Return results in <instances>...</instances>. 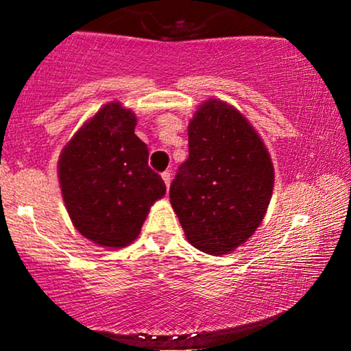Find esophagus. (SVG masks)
<instances>
[{
    "label": "esophagus",
    "instance_id": "esophagus-1",
    "mask_svg": "<svg viewBox=\"0 0 351 351\" xmlns=\"http://www.w3.org/2000/svg\"><path fill=\"white\" fill-rule=\"evenodd\" d=\"M162 178L165 181V184H167V188H170V183H171V173L170 171H165L162 175Z\"/></svg>",
    "mask_w": 351,
    "mask_h": 351
}]
</instances>
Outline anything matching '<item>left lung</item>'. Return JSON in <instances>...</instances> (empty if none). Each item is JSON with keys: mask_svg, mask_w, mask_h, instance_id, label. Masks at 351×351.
Wrapping results in <instances>:
<instances>
[{"mask_svg": "<svg viewBox=\"0 0 351 351\" xmlns=\"http://www.w3.org/2000/svg\"><path fill=\"white\" fill-rule=\"evenodd\" d=\"M188 143L170 203L189 244L213 256L228 254L264 219L274 188L271 156L249 120L219 99L195 112Z\"/></svg>", "mask_w": 351, "mask_h": 351, "instance_id": "8db88e82", "label": "left lung"}]
</instances>
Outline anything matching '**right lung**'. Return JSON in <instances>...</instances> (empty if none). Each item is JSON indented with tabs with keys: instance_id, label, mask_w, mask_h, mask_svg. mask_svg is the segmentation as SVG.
Masks as SVG:
<instances>
[{
	"instance_id": "add662e5",
	"label": "right lung",
	"mask_w": 351,
	"mask_h": 351,
	"mask_svg": "<svg viewBox=\"0 0 351 351\" xmlns=\"http://www.w3.org/2000/svg\"><path fill=\"white\" fill-rule=\"evenodd\" d=\"M135 125L130 108L107 104L59 156L60 191L72 224L102 247L134 243L152 204L167 193L162 176L148 167V148Z\"/></svg>"
}]
</instances>
